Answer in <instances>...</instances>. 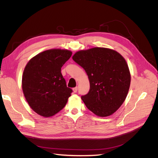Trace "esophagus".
<instances>
[{"label":"esophagus","mask_w":158,"mask_h":158,"mask_svg":"<svg viewBox=\"0 0 158 158\" xmlns=\"http://www.w3.org/2000/svg\"><path fill=\"white\" fill-rule=\"evenodd\" d=\"M73 92H74V93H76V92H77V91H78V87H76V88H74L73 89Z\"/></svg>","instance_id":"esophagus-1"}]
</instances>
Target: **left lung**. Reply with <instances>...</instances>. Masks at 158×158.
<instances>
[{"mask_svg":"<svg viewBox=\"0 0 158 158\" xmlns=\"http://www.w3.org/2000/svg\"><path fill=\"white\" fill-rule=\"evenodd\" d=\"M73 59L85 70L90 88L82 95L87 108L99 117L115 112L125 102L131 84L125 59L117 51L94 47L76 52Z\"/></svg>","mask_w":158,"mask_h":158,"instance_id":"1","label":"left lung"}]
</instances>
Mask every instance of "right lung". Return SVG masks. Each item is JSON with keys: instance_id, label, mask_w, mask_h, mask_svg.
<instances>
[{"instance_id": "1", "label": "right lung", "mask_w": 158, "mask_h": 158, "mask_svg": "<svg viewBox=\"0 0 158 158\" xmlns=\"http://www.w3.org/2000/svg\"><path fill=\"white\" fill-rule=\"evenodd\" d=\"M73 54L64 49L47 50L28 62L22 76V90L30 107L49 117L67 103L73 90L66 86L61 68Z\"/></svg>"}]
</instances>
